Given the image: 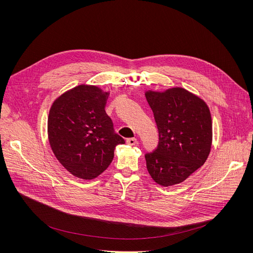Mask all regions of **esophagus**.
I'll return each instance as SVG.
<instances>
[{"instance_id": "34e87169", "label": "esophagus", "mask_w": 253, "mask_h": 253, "mask_svg": "<svg viewBox=\"0 0 253 253\" xmlns=\"http://www.w3.org/2000/svg\"><path fill=\"white\" fill-rule=\"evenodd\" d=\"M126 143L129 145H135L137 143V139L134 137H131V138H127L126 139Z\"/></svg>"}]
</instances>
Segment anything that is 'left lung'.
I'll use <instances>...</instances> for the list:
<instances>
[{"instance_id":"obj_1","label":"left lung","mask_w":253,"mask_h":253,"mask_svg":"<svg viewBox=\"0 0 253 253\" xmlns=\"http://www.w3.org/2000/svg\"><path fill=\"white\" fill-rule=\"evenodd\" d=\"M159 130V143L145 154L152 178L163 187L180 183L206 161L212 142L207 104L193 93L175 87L145 92Z\"/></svg>"}]
</instances>
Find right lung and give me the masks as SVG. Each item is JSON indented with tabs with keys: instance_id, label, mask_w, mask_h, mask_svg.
I'll return each mask as SVG.
<instances>
[{
	"instance_id": "add662e5",
	"label": "right lung",
	"mask_w": 253,
	"mask_h": 253,
	"mask_svg": "<svg viewBox=\"0 0 253 253\" xmlns=\"http://www.w3.org/2000/svg\"><path fill=\"white\" fill-rule=\"evenodd\" d=\"M109 93L91 85H80L53 102L48 116V138L52 152L69 172L93 179L109 167L118 135L104 106Z\"/></svg>"
}]
</instances>
